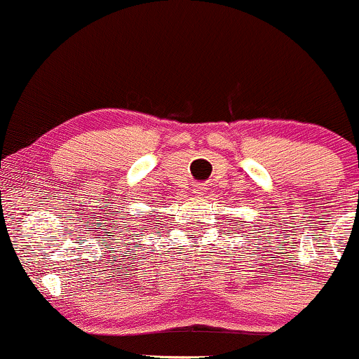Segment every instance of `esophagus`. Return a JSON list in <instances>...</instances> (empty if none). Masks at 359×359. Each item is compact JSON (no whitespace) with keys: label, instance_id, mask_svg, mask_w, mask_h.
<instances>
[{"label":"esophagus","instance_id":"34e87169","mask_svg":"<svg viewBox=\"0 0 359 359\" xmlns=\"http://www.w3.org/2000/svg\"><path fill=\"white\" fill-rule=\"evenodd\" d=\"M205 184H194V187H192V194L194 196H197V197H201V196H204L205 194Z\"/></svg>","mask_w":359,"mask_h":359}]
</instances>
